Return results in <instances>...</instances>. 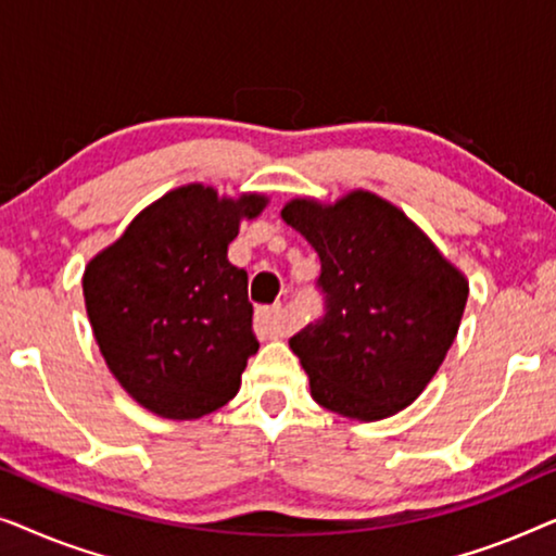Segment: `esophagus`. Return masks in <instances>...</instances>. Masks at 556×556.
<instances>
[{
  "label": "esophagus",
  "instance_id": "obj_1",
  "mask_svg": "<svg viewBox=\"0 0 556 556\" xmlns=\"http://www.w3.org/2000/svg\"><path fill=\"white\" fill-rule=\"evenodd\" d=\"M255 326L265 339H278L283 337V308L270 306V308H257L255 311Z\"/></svg>",
  "mask_w": 556,
  "mask_h": 556
}]
</instances>
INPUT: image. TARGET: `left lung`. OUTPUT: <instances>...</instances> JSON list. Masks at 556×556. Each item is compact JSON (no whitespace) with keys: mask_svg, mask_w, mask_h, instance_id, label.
Segmentation results:
<instances>
[{"mask_svg":"<svg viewBox=\"0 0 556 556\" xmlns=\"http://www.w3.org/2000/svg\"><path fill=\"white\" fill-rule=\"evenodd\" d=\"M280 217L321 261L326 316L291 339L311 397L362 422L413 405L458 333L466 276L405 212L367 189L331 204L295 197Z\"/></svg>","mask_w":556,"mask_h":556,"instance_id":"8db88e82","label":"left lung"}]
</instances>
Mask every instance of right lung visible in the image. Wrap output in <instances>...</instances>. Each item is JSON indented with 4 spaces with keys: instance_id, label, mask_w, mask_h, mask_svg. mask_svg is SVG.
Wrapping results in <instances>:
<instances>
[{
    "instance_id": "obj_1",
    "label": "right lung",
    "mask_w": 556,
    "mask_h": 556,
    "mask_svg": "<svg viewBox=\"0 0 556 556\" xmlns=\"http://www.w3.org/2000/svg\"><path fill=\"white\" fill-rule=\"evenodd\" d=\"M268 197L172 189L83 273L86 311L111 375L166 420H197L240 390L257 352L248 273L227 261L242 219Z\"/></svg>"
}]
</instances>
